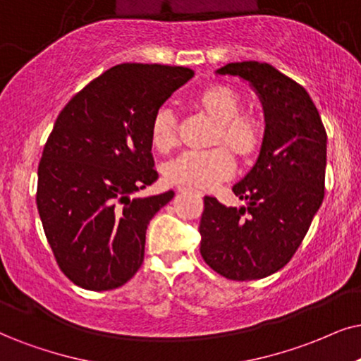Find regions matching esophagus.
Returning <instances> with one entry per match:
<instances>
[{
    "label": "esophagus",
    "mask_w": 361,
    "mask_h": 361,
    "mask_svg": "<svg viewBox=\"0 0 361 361\" xmlns=\"http://www.w3.org/2000/svg\"><path fill=\"white\" fill-rule=\"evenodd\" d=\"M178 191H195V193L198 195V196H203L202 191H198V190H193V188H190V186H178Z\"/></svg>",
    "instance_id": "esophagus-1"
}]
</instances>
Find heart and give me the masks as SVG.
<instances>
[{
	"mask_svg": "<svg viewBox=\"0 0 361 361\" xmlns=\"http://www.w3.org/2000/svg\"><path fill=\"white\" fill-rule=\"evenodd\" d=\"M200 103L218 120L214 141L226 143L241 158H250L262 148L264 125L253 113L241 111L243 102L233 88L213 85L200 94ZM152 143L158 152H168L178 143V123L170 108H159L152 121ZM226 147L188 149L173 158L165 168L171 183L209 188L235 171V157Z\"/></svg>",
	"mask_w": 361,
	"mask_h": 361,
	"instance_id": "obj_1",
	"label": "heart"
}]
</instances>
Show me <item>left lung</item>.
I'll use <instances>...</instances> for the list:
<instances>
[{"label": "left lung", "mask_w": 361, "mask_h": 361, "mask_svg": "<svg viewBox=\"0 0 361 361\" xmlns=\"http://www.w3.org/2000/svg\"><path fill=\"white\" fill-rule=\"evenodd\" d=\"M262 98L267 131L257 165L233 193L246 207L204 196L200 220L204 262L233 281L270 276L293 258L325 196L326 131L307 90L268 63H228Z\"/></svg>", "instance_id": "8db88e82"}]
</instances>
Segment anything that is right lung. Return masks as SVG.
<instances>
[{
    "label": "right lung",
    "instance_id": "1",
    "mask_svg": "<svg viewBox=\"0 0 361 361\" xmlns=\"http://www.w3.org/2000/svg\"><path fill=\"white\" fill-rule=\"evenodd\" d=\"M193 71L123 63L61 109L38 165L36 204L59 270L85 290L125 285L145 259L149 220L173 191L131 198L157 181L152 121Z\"/></svg>",
    "mask_w": 361,
    "mask_h": 361
}]
</instances>
